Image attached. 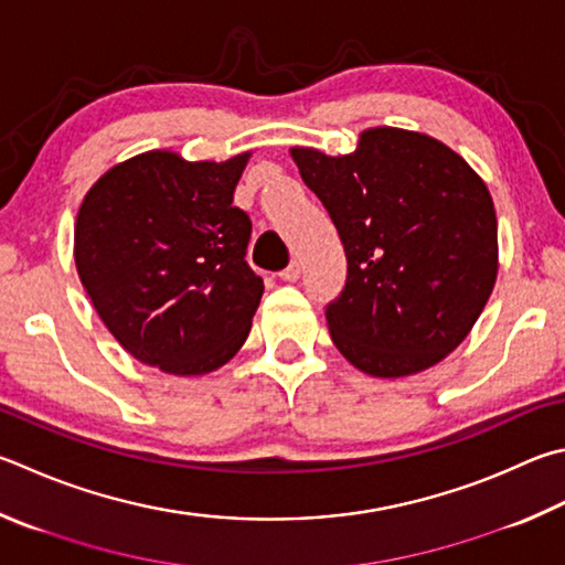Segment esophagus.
<instances>
[{
  "instance_id": "1",
  "label": "esophagus",
  "mask_w": 565,
  "mask_h": 565,
  "mask_svg": "<svg viewBox=\"0 0 565 565\" xmlns=\"http://www.w3.org/2000/svg\"><path fill=\"white\" fill-rule=\"evenodd\" d=\"M301 271H303V266H301V262H291L289 266H286V269L279 274L284 281H296L301 276Z\"/></svg>"
}]
</instances>
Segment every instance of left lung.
I'll return each mask as SVG.
<instances>
[{"label": "left lung", "instance_id": "8db88e82", "mask_svg": "<svg viewBox=\"0 0 565 565\" xmlns=\"http://www.w3.org/2000/svg\"><path fill=\"white\" fill-rule=\"evenodd\" d=\"M291 158L345 249V286L326 306L345 361L405 377L452 353L499 271L484 180L445 142L387 126L363 130L351 156L291 148Z\"/></svg>", "mask_w": 565, "mask_h": 565}]
</instances>
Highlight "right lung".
Returning a JSON list of instances; mask_svg holds the SVG:
<instances>
[{
	"label": "right lung",
	"mask_w": 565,
	"mask_h": 565,
	"mask_svg": "<svg viewBox=\"0 0 565 565\" xmlns=\"http://www.w3.org/2000/svg\"><path fill=\"white\" fill-rule=\"evenodd\" d=\"M249 156L188 162L150 150L113 166L81 202L78 279L140 363L204 375L247 341L264 281L244 259L252 220L232 200Z\"/></svg>",
	"instance_id": "1"
}]
</instances>
